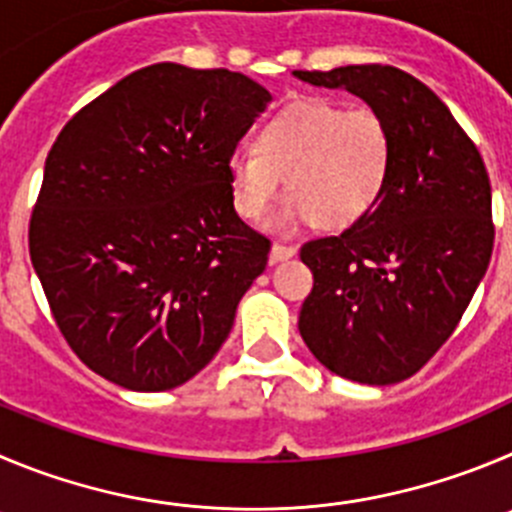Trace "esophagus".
I'll return each instance as SVG.
<instances>
[{"label": "esophagus", "mask_w": 512, "mask_h": 512, "mask_svg": "<svg viewBox=\"0 0 512 512\" xmlns=\"http://www.w3.org/2000/svg\"><path fill=\"white\" fill-rule=\"evenodd\" d=\"M295 252H298V247L295 245H283V242H275L270 250V262H280V260H288V257H293Z\"/></svg>", "instance_id": "esophagus-1"}]
</instances>
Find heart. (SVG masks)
<instances>
[{"label":"heart","instance_id":"heart-1","mask_svg":"<svg viewBox=\"0 0 512 512\" xmlns=\"http://www.w3.org/2000/svg\"><path fill=\"white\" fill-rule=\"evenodd\" d=\"M394 166V136L374 108H348L310 98L267 118L255 148L229 159V191L242 219H260L278 197L285 176L288 197L272 217L280 229L313 222L341 232L369 217Z\"/></svg>","mask_w":512,"mask_h":512}]
</instances>
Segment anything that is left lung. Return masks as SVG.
Returning <instances> with one entry per match:
<instances>
[{"label":"left lung","mask_w":512,"mask_h":512,"mask_svg":"<svg viewBox=\"0 0 512 512\" xmlns=\"http://www.w3.org/2000/svg\"><path fill=\"white\" fill-rule=\"evenodd\" d=\"M295 75L358 95L394 136V166L374 212L300 247L313 272L300 336L343 379L399 384L455 333L490 265L485 161L450 108L404 70L346 65Z\"/></svg>","instance_id":"1"}]
</instances>
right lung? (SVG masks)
Returning a JSON list of instances; mask_svg holds the SVG:
<instances>
[{
  "label": "right lung",
  "mask_w": 512,
  "mask_h": 512,
  "mask_svg": "<svg viewBox=\"0 0 512 512\" xmlns=\"http://www.w3.org/2000/svg\"><path fill=\"white\" fill-rule=\"evenodd\" d=\"M270 93L242 73L156 62L83 105L45 161L30 257L88 369L131 391L199 374L265 270L229 159Z\"/></svg>",
  "instance_id": "right-lung-1"
}]
</instances>
